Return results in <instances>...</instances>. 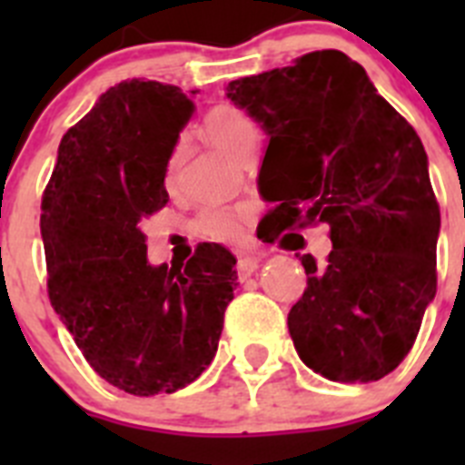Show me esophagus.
<instances>
[{"label":"esophagus","instance_id":"esophagus-1","mask_svg":"<svg viewBox=\"0 0 465 465\" xmlns=\"http://www.w3.org/2000/svg\"><path fill=\"white\" fill-rule=\"evenodd\" d=\"M258 262H261V258L256 256L240 258V262H237V272H240L242 277H249V274H253L258 270Z\"/></svg>","mask_w":465,"mask_h":465}]
</instances>
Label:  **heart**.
I'll use <instances>...</instances> for the list:
<instances>
[{
    "label": "heart",
    "instance_id": "b5f03b06",
    "mask_svg": "<svg viewBox=\"0 0 465 465\" xmlns=\"http://www.w3.org/2000/svg\"><path fill=\"white\" fill-rule=\"evenodd\" d=\"M204 130L223 151L230 155H240L246 143L256 142V123L246 116L237 106H216L207 114ZM176 170H179V151H174L167 163V186L176 182ZM197 230L207 240L216 242H240L244 237V213L240 209L212 207L204 209L197 219Z\"/></svg>",
    "mask_w": 465,
    "mask_h": 465
}]
</instances>
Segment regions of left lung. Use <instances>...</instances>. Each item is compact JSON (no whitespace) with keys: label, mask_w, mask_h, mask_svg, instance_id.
<instances>
[{"label":"left lung","mask_w":465,"mask_h":465,"mask_svg":"<svg viewBox=\"0 0 465 465\" xmlns=\"http://www.w3.org/2000/svg\"><path fill=\"white\" fill-rule=\"evenodd\" d=\"M225 94L270 139L258 172V191L277 204L270 240L291 225H331L328 261L300 258L295 351L326 380H381L412 349L438 286L440 207L424 143L342 51L230 81Z\"/></svg>","instance_id":"1"}]
</instances>
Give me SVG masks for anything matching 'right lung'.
<instances>
[{"mask_svg": "<svg viewBox=\"0 0 465 465\" xmlns=\"http://www.w3.org/2000/svg\"><path fill=\"white\" fill-rule=\"evenodd\" d=\"M182 88L123 81L60 142L41 200L48 298L102 380L133 396L174 393L213 361L235 256L200 244L151 265L142 221L170 200L167 163L193 114Z\"/></svg>", "mask_w": 465, "mask_h": 465, "instance_id": "add662e5", "label": "right lung"}]
</instances>
